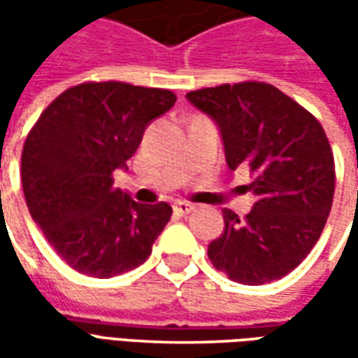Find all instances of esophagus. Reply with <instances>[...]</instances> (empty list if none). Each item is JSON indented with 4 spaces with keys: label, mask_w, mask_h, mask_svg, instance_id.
I'll return each instance as SVG.
<instances>
[{
    "label": "esophagus",
    "mask_w": 358,
    "mask_h": 358,
    "mask_svg": "<svg viewBox=\"0 0 358 358\" xmlns=\"http://www.w3.org/2000/svg\"><path fill=\"white\" fill-rule=\"evenodd\" d=\"M193 209H195V205H193V203H189V201H177V203L173 205V211L179 215V217L189 215Z\"/></svg>",
    "instance_id": "esophagus-1"
}]
</instances>
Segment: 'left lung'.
<instances>
[{"label":"left lung","instance_id":"left-lung-1","mask_svg":"<svg viewBox=\"0 0 358 358\" xmlns=\"http://www.w3.org/2000/svg\"><path fill=\"white\" fill-rule=\"evenodd\" d=\"M217 121L227 165H247L257 195L243 219L223 211L225 229L209 261L231 281L265 285L301 265L323 233L335 195V157L323 125L303 105L263 81L189 91Z\"/></svg>","mask_w":358,"mask_h":358}]
</instances>
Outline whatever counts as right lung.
I'll list each match as a JSON object with an SVG mask.
<instances>
[{
    "label": "right lung",
    "mask_w": 358,
    "mask_h": 358,
    "mask_svg": "<svg viewBox=\"0 0 358 358\" xmlns=\"http://www.w3.org/2000/svg\"><path fill=\"white\" fill-rule=\"evenodd\" d=\"M169 90L87 81L65 90L35 121L21 151L31 219L77 273L109 279L139 267L171 219V205H141L113 187L151 119L169 111Z\"/></svg>",
    "instance_id": "1"
}]
</instances>
